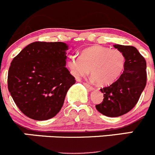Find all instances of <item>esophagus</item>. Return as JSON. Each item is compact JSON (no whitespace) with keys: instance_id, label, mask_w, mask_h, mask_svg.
Masks as SVG:
<instances>
[{"instance_id":"obj_1","label":"esophagus","mask_w":155,"mask_h":155,"mask_svg":"<svg viewBox=\"0 0 155 155\" xmlns=\"http://www.w3.org/2000/svg\"><path fill=\"white\" fill-rule=\"evenodd\" d=\"M84 85L85 86V87H87V88H88L89 90H94V88H93V87H92V86H90V84H86V83H84Z\"/></svg>"}]
</instances>
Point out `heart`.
<instances>
[{
  "mask_svg": "<svg viewBox=\"0 0 155 155\" xmlns=\"http://www.w3.org/2000/svg\"><path fill=\"white\" fill-rule=\"evenodd\" d=\"M126 57L123 52L102 46H93L81 52L80 56H70L68 66L74 78H80L90 72L92 79L100 85L115 81L124 69Z\"/></svg>",
  "mask_w": 155,
  "mask_h": 155,
  "instance_id": "1",
  "label": "heart"
}]
</instances>
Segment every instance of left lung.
Returning <instances> with one entry per match:
<instances>
[{
  "instance_id": "obj_1",
  "label": "left lung",
  "mask_w": 155,
  "mask_h": 155,
  "mask_svg": "<svg viewBox=\"0 0 155 155\" xmlns=\"http://www.w3.org/2000/svg\"><path fill=\"white\" fill-rule=\"evenodd\" d=\"M114 47L123 52L126 57L124 69L117 81L100 89L104 99L96 105L101 114L111 117L123 115L134 108L147 81L146 61L137 49L120 44Z\"/></svg>"
}]
</instances>
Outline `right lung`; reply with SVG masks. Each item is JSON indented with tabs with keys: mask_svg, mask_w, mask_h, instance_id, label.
Returning a JSON list of instances; mask_svg holds the SVG:
<instances>
[{
	"mask_svg": "<svg viewBox=\"0 0 155 155\" xmlns=\"http://www.w3.org/2000/svg\"><path fill=\"white\" fill-rule=\"evenodd\" d=\"M68 46L62 42L31 43L13 58L8 90L25 115L46 120L62 108L68 89L75 84L66 65Z\"/></svg>",
	"mask_w": 155,
	"mask_h": 155,
	"instance_id": "obj_1",
	"label": "right lung"
}]
</instances>
